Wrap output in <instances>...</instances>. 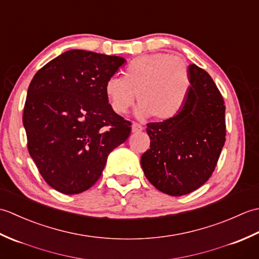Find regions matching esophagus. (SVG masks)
<instances>
[{"label":"esophagus","instance_id":"esophagus-1","mask_svg":"<svg viewBox=\"0 0 259 259\" xmlns=\"http://www.w3.org/2000/svg\"><path fill=\"white\" fill-rule=\"evenodd\" d=\"M131 130H133L134 134L140 133V131L142 130V125H140L139 123H137V122H134L133 125H131Z\"/></svg>","mask_w":259,"mask_h":259}]
</instances>
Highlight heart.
Returning <instances> with one entry per match:
<instances>
[{
	"instance_id": "heart-1",
	"label": "heart",
	"mask_w": 259,
	"mask_h": 259,
	"mask_svg": "<svg viewBox=\"0 0 259 259\" xmlns=\"http://www.w3.org/2000/svg\"><path fill=\"white\" fill-rule=\"evenodd\" d=\"M189 91L188 68L181 60L167 53L137 57L123 70V78L111 76L104 84V93L115 113H125L137 97L140 101L136 109L137 117L153 115L161 121L181 112Z\"/></svg>"
}]
</instances>
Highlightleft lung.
<instances>
[{"label": "left lung", "mask_w": 259, "mask_h": 259, "mask_svg": "<svg viewBox=\"0 0 259 259\" xmlns=\"http://www.w3.org/2000/svg\"><path fill=\"white\" fill-rule=\"evenodd\" d=\"M190 91L175 118L147 125L150 148L141 156L147 179L163 194L183 196L210 177L225 145L224 99L211 76L190 64Z\"/></svg>", "instance_id": "1"}]
</instances>
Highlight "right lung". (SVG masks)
<instances>
[{
	"instance_id": "add662e5",
	"label": "right lung",
	"mask_w": 259,
	"mask_h": 259,
	"mask_svg": "<svg viewBox=\"0 0 259 259\" xmlns=\"http://www.w3.org/2000/svg\"><path fill=\"white\" fill-rule=\"evenodd\" d=\"M125 59L69 50L33 76L23 125L27 149L49 186L75 195L95 185L109 153L128 139L129 121L115 113L104 93Z\"/></svg>"
}]
</instances>
